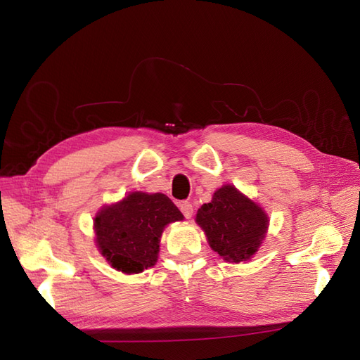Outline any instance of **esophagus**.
I'll use <instances>...</instances> for the list:
<instances>
[{
	"label": "esophagus",
	"mask_w": 360,
	"mask_h": 360,
	"mask_svg": "<svg viewBox=\"0 0 360 360\" xmlns=\"http://www.w3.org/2000/svg\"><path fill=\"white\" fill-rule=\"evenodd\" d=\"M179 209L181 210L183 216L186 217V219H191L192 213H193V207H192V204H191L189 201H181V202H179Z\"/></svg>",
	"instance_id": "1"
}]
</instances>
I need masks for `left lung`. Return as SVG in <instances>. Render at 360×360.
I'll return each instance as SVG.
<instances>
[{"label":"left lung","mask_w":360,"mask_h":360,"mask_svg":"<svg viewBox=\"0 0 360 360\" xmlns=\"http://www.w3.org/2000/svg\"><path fill=\"white\" fill-rule=\"evenodd\" d=\"M197 222L210 248L230 263L252 257L269 225L267 214L230 184L217 189L212 202L201 205Z\"/></svg>","instance_id":"obj_1"}]
</instances>
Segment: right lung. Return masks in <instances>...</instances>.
I'll use <instances>...</instances> for the list:
<instances>
[{"mask_svg":"<svg viewBox=\"0 0 360 360\" xmlns=\"http://www.w3.org/2000/svg\"><path fill=\"white\" fill-rule=\"evenodd\" d=\"M181 219L183 214L167 195L132 192L122 202L97 213L96 243L114 269L141 274L158 261L165 225Z\"/></svg>","mask_w":360,"mask_h":360,"instance_id":"1","label":"right lung"}]
</instances>
